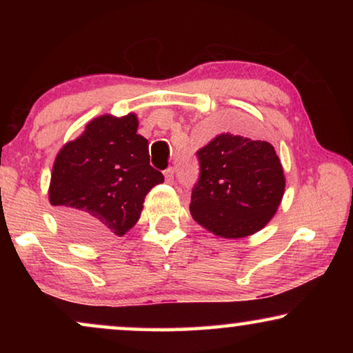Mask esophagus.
I'll return each mask as SVG.
<instances>
[{
    "instance_id": "1",
    "label": "esophagus",
    "mask_w": 353,
    "mask_h": 353,
    "mask_svg": "<svg viewBox=\"0 0 353 353\" xmlns=\"http://www.w3.org/2000/svg\"><path fill=\"white\" fill-rule=\"evenodd\" d=\"M163 176H165V181L167 183H173V178H175V168H167L165 172H163Z\"/></svg>"
}]
</instances>
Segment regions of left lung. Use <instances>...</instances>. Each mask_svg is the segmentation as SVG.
Listing matches in <instances>:
<instances>
[{
  "label": "left lung",
  "instance_id": "1",
  "mask_svg": "<svg viewBox=\"0 0 353 353\" xmlns=\"http://www.w3.org/2000/svg\"><path fill=\"white\" fill-rule=\"evenodd\" d=\"M196 156L199 178L190 212L197 223L236 239L272 220L284 194L283 167L272 144L226 133Z\"/></svg>",
  "mask_w": 353,
  "mask_h": 353
}]
</instances>
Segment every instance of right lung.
Wrapping results in <instances>:
<instances>
[{
  "instance_id": "1",
  "label": "right lung",
  "mask_w": 353,
  "mask_h": 353,
  "mask_svg": "<svg viewBox=\"0 0 353 353\" xmlns=\"http://www.w3.org/2000/svg\"><path fill=\"white\" fill-rule=\"evenodd\" d=\"M137 128L134 114L101 115L57 154L50 202L77 238L123 236L138 221L148 192L163 181L149 165L148 139Z\"/></svg>"
}]
</instances>
